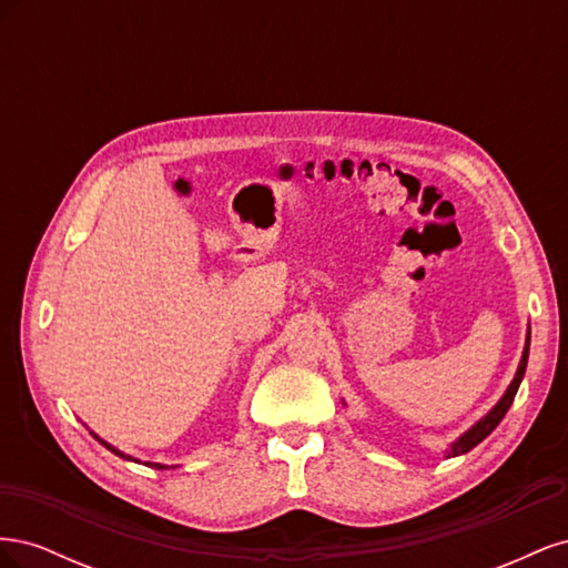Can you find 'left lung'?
<instances>
[{"label": "left lung", "mask_w": 568, "mask_h": 568, "mask_svg": "<svg viewBox=\"0 0 568 568\" xmlns=\"http://www.w3.org/2000/svg\"><path fill=\"white\" fill-rule=\"evenodd\" d=\"M528 348H530V329L526 332V346H524V353H521V359H519L517 374H514V379H511V384L507 386L503 398L493 405V409L488 412V415L480 417V419H478L471 428H467V432H464L455 443H450V448L445 450V457H457V455L469 453V450L476 448V445H478L480 440H484L486 436H490L493 428L503 422V417L507 415V409H509L511 403H514V395H517V390H519V386H521L524 374H526Z\"/></svg>", "instance_id": "8db88e82"}]
</instances>
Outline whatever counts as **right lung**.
<instances>
[{"label": "right lung", "instance_id": "right-lung-1", "mask_svg": "<svg viewBox=\"0 0 568 568\" xmlns=\"http://www.w3.org/2000/svg\"><path fill=\"white\" fill-rule=\"evenodd\" d=\"M90 434H92V436H94V438H97V440H99L101 445H104V448H109V450H111L113 455H118V457H123V459H130V462H140V459H134L132 455H125V453H120L118 448H113V445H111V443H106V440H101V438H99V436H97L94 432H90ZM144 464H146V467H153V469H168V467H165V464H159V462H144Z\"/></svg>", "mask_w": 568, "mask_h": 568}]
</instances>
